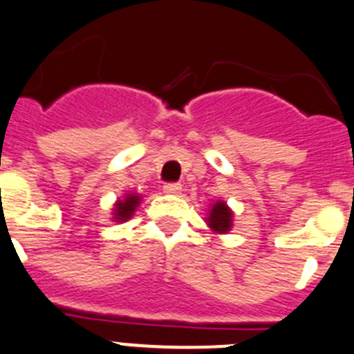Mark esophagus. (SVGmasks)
<instances>
[{"instance_id":"obj_1","label":"esophagus","mask_w":354,"mask_h":354,"mask_svg":"<svg viewBox=\"0 0 354 354\" xmlns=\"http://www.w3.org/2000/svg\"><path fill=\"white\" fill-rule=\"evenodd\" d=\"M164 192H166V194H180L181 192V183H176V181H173V183H166V185H164Z\"/></svg>"}]
</instances>
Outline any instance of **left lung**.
Masks as SVG:
<instances>
[{
	"label": "left lung",
	"instance_id": "8db88e82",
	"mask_svg": "<svg viewBox=\"0 0 354 354\" xmlns=\"http://www.w3.org/2000/svg\"><path fill=\"white\" fill-rule=\"evenodd\" d=\"M207 225L214 230V232L225 234L232 227V211L227 207L225 203H216L213 209L209 211V218H207Z\"/></svg>",
	"mask_w": 354,
	"mask_h": 354
}]
</instances>
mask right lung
<instances>
[{
  "mask_svg": "<svg viewBox=\"0 0 354 354\" xmlns=\"http://www.w3.org/2000/svg\"><path fill=\"white\" fill-rule=\"evenodd\" d=\"M138 204H140V197L138 196H125L124 201H118L117 209H115V218H117V222H122V220L131 218V214L134 213Z\"/></svg>",
  "mask_w": 354,
  "mask_h": 354,
  "instance_id": "1",
  "label": "right lung"
}]
</instances>
